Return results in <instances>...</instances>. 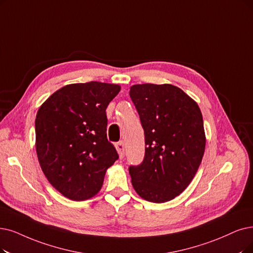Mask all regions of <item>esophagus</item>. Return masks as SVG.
<instances>
[{
    "label": "esophagus",
    "instance_id": "esophagus-1",
    "mask_svg": "<svg viewBox=\"0 0 253 253\" xmlns=\"http://www.w3.org/2000/svg\"><path fill=\"white\" fill-rule=\"evenodd\" d=\"M116 150L119 155V158L123 159L125 157V143L123 141H120V142L116 144Z\"/></svg>",
    "mask_w": 253,
    "mask_h": 253
}]
</instances>
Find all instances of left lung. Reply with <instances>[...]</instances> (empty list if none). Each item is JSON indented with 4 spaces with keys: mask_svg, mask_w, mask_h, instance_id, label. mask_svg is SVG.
I'll use <instances>...</instances> for the list:
<instances>
[{
    "mask_svg": "<svg viewBox=\"0 0 253 253\" xmlns=\"http://www.w3.org/2000/svg\"><path fill=\"white\" fill-rule=\"evenodd\" d=\"M145 135V156L128 172L137 194L150 203L172 200L195 176L206 148L197 103L171 84H138L129 89Z\"/></svg>",
    "mask_w": 253,
    "mask_h": 253,
    "instance_id": "8db88e82",
    "label": "left lung"
}]
</instances>
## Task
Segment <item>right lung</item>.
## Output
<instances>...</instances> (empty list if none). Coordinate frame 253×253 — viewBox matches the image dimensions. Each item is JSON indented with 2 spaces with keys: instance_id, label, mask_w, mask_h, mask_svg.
I'll return each mask as SVG.
<instances>
[{
  "instance_id": "right-lung-1",
  "label": "right lung",
  "mask_w": 253,
  "mask_h": 253,
  "mask_svg": "<svg viewBox=\"0 0 253 253\" xmlns=\"http://www.w3.org/2000/svg\"><path fill=\"white\" fill-rule=\"evenodd\" d=\"M119 91L116 84H69L38 109L35 146L40 167L49 184L69 199L95 196L107 169L118 159L107 139L106 109Z\"/></svg>"
}]
</instances>
